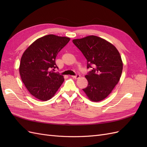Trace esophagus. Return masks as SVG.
Wrapping results in <instances>:
<instances>
[{"label": "esophagus", "mask_w": 147, "mask_h": 147, "mask_svg": "<svg viewBox=\"0 0 147 147\" xmlns=\"http://www.w3.org/2000/svg\"><path fill=\"white\" fill-rule=\"evenodd\" d=\"M72 77H73L74 78H75V79H78L80 77V75L79 74H77L76 75H73V76H72Z\"/></svg>", "instance_id": "obj_1"}]
</instances>
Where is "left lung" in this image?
Segmentation results:
<instances>
[{
    "mask_svg": "<svg viewBox=\"0 0 147 147\" xmlns=\"http://www.w3.org/2000/svg\"><path fill=\"white\" fill-rule=\"evenodd\" d=\"M72 42L86 57L87 69H91L85 76L88 84L83 90L92 101L104 99L117 85L122 74L123 62L118 51L112 43L95 35Z\"/></svg>",
    "mask_w": 147,
    "mask_h": 147,
    "instance_id": "1",
    "label": "left lung"
}]
</instances>
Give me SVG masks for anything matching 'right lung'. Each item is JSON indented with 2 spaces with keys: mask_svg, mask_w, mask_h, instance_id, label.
I'll use <instances>...</instances> for the list:
<instances>
[{
  "mask_svg": "<svg viewBox=\"0 0 147 147\" xmlns=\"http://www.w3.org/2000/svg\"><path fill=\"white\" fill-rule=\"evenodd\" d=\"M70 38L50 34L39 38L21 57L20 74L28 91L43 101L50 99L64 81L63 75L51 70L57 68L55 59Z\"/></svg>",
  "mask_w": 147,
  "mask_h": 147,
  "instance_id": "add662e5",
  "label": "right lung"
}]
</instances>
